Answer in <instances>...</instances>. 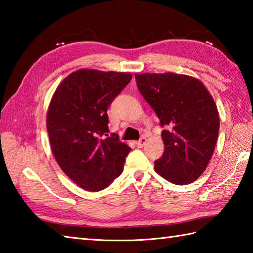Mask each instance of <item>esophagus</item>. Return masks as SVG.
Segmentation results:
<instances>
[{
    "label": "esophagus",
    "mask_w": 253,
    "mask_h": 253,
    "mask_svg": "<svg viewBox=\"0 0 253 253\" xmlns=\"http://www.w3.org/2000/svg\"><path fill=\"white\" fill-rule=\"evenodd\" d=\"M146 142H147V138L146 137H141L140 139H139L138 141H136L135 143H136V146L138 147V148H142L144 144H146Z\"/></svg>",
    "instance_id": "34e87169"
}]
</instances>
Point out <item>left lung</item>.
I'll return each instance as SVG.
<instances>
[{
  "label": "left lung",
  "mask_w": 253,
  "mask_h": 253,
  "mask_svg": "<svg viewBox=\"0 0 253 253\" xmlns=\"http://www.w3.org/2000/svg\"><path fill=\"white\" fill-rule=\"evenodd\" d=\"M137 87L160 120L164 152L154 169L175 185L200 177L211 160L219 130V116L204 84L175 73L136 74Z\"/></svg>",
  "instance_id": "obj_1"
}]
</instances>
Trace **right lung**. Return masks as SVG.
<instances>
[{"mask_svg":"<svg viewBox=\"0 0 253 253\" xmlns=\"http://www.w3.org/2000/svg\"><path fill=\"white\" fill-rule=\"evenodd\" d=\"M131 74L79 69L56 88L46 128L57 164L75 184L88 191L109 187L123 173L130 152L116 133L107 137V109L129 84Z\"/></svg>","mask_w":253,"mask_h":253,"instance_id":"add662e5","label":"right lung"}]
</instances>
